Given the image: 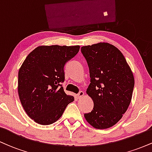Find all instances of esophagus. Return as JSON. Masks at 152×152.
I'll return each mask as SVG.
<instances>
[{
  "mask_svg": "<svg viewBox=\"0 0 152 152\" xmlns=\"http://www.w3.org/2000/svg\"><path fill=\"white\" fill-rule=\"evenodd\" d=\"M83 95H84V93L81 91L78 92V94H76V97H77V99H81L82 96H83Z\"/></svg>",
  "mask_w": 152,
  "mask_h": 152,
  "instance_id": "esophagus-1",
  "label": "esophagus"
}]
</instances>
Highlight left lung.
I'll return each instance as SVG.
<instances>
[{
  "mask_svg": "<svg viewBox=\"0 0 152 152\" xmlns=\"http://www.w3.org/2000/svg\"><path fill=\"white\" fill-rule=\"evenodd\" d=\"M91 77L86 93L94 109L85 118L99 129L116 124L126 111L134 86L132 71L121 52L108 43L81 47Z\"/></svg>",
  "mask_w": 152,
  "mask_h": 152,
  "instance_id": "8db88e82",
  "label": "left lung"
}]
</instances>
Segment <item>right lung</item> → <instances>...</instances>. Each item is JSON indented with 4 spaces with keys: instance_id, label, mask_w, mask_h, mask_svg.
<instances>
[{
    "instance_id": "add662e5",
    "label": "right lung",
    "mask_w": 152,
    "mask_h": 152,
    "mask_svg": "<svg viewBox=\"0 0 152 152\" xmlns=\"http://www.w3.org/2000/svg\"><path fill=\"white\" fill-rule=\"evenodd\" d=\"M79 46H41L28 55L18 71L20 102L31 118L41 125L54 123L74 97L64 92V66Z\"/></svg>"
}]
</instances>
